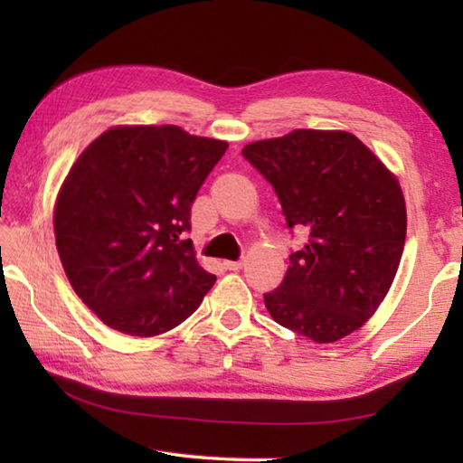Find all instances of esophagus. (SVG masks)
Returning <instances> with one entry per match:
<instances>
[{
  "instance_id": "34e87169",
  "label": "esophagus",
  "mask_w": 463,
  "mask_h": 463,
  "mask_svg": "<svg viewBox=\"0 0 463 463\" xmlns=\"http://www.w3.org/2000/svg\"><path fill=\"white\" fill-rule=\"evenodd\" d=\"M242 265H245V261H224V268L231 269V271L242 269Z\"/></svg>"
}]
</instances>
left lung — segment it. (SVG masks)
<instances>
[{
  "label": "left lung",
  "mask_w": 463,
  "mask_h": 463,
  "mask_svg": "<svg viewBox=\"0 0 463 463\" xmlns=\"http://www.w3.org/2000/svg\"><path fill=\"white\" fill-rule=\"evenodd\" d=\"M307 245L265 294L278 325L335 343L378 310L401 265L406 203L398 177L355 135L298 128L242 146Z\"/></svg>",
  "instance_id": "obj_1"
}]
</instances>
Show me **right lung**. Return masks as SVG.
<instances>
[{"label": "right lung", "mask_w": 463, "mask_h": 463, "mask_svg": "<svg viewBox=\"0 0 463 463\" xmlns=\"http://www.w3.org/2000/svg\"><path fill=\"white\" fill-rule=\"evenodd\" d=\"M226 148L174 124H124L77 156L54 202V239L69 284L101 323L155 336L200 307L216 278L179 234Z\"/></svg>", "instance_id": "obj_1"}]
</instances>
